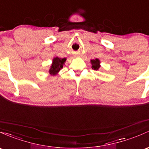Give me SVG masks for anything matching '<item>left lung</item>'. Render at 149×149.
<instances>
[{
  "mask_svg": "<svg viewBox=\"0 0 149 149\" xmlns=\"http://www.w3.org/2000/svg\"><path fill=\"white\" fill-rule=\"evenodd\" d=\"M91 68L92 69L95 70H98V69L101 67V61H100L99 59L95 58V60H91Z\"/></svg>",
  "mask_w": 149,
  "mask_h": 149,
  "instance_id": "1",
  "label": "left lung"
}]
</instances>
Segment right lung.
<instances>
[{
  "label": "right lung",
  "instance_id": "add662e5",
  "mask_svg": "<svg viewBox=\"0 0 149 149\" xmlns=\"http://www.w3.org/2000/svg\"><path fill=\"white\" fill-rule=\"evenodd\" d=\"M66 61V58H61L58 57L54 58L52 61V64L51 65L48 72L51 76H56L59 73L62 68L63 67V65H65V62Z\"/></svg>",
  "mask_w": 149,
  "mask_h": 149
}]
</instances>
